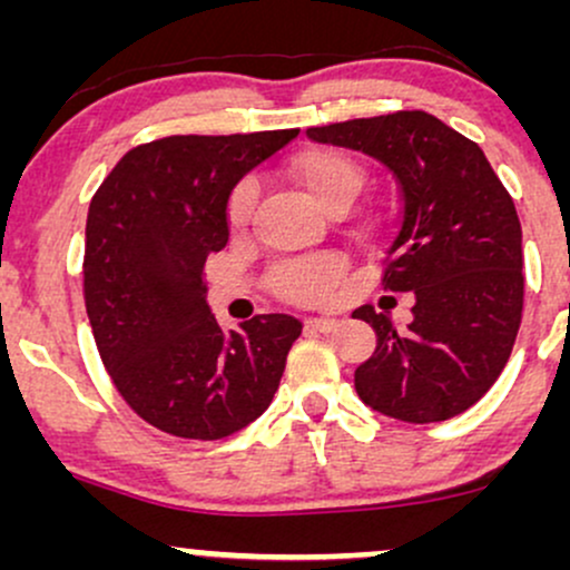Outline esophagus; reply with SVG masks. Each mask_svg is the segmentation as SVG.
<instances>
[{
    "instance_id": "obj_1",
    "label": "esophagus",
    "mask_w": 570,
    "mask_h": 570,
    "mask_svg": "<svg viewBox=\"0 0 570 570\" xmlns=\"http://www.w3.org/2000/svg\"><path fill=\"white\" fill-rule=\"evenodd\" d=\"M305 326L313 332H335L340 322L337 318H330V316H313V318H305Z\"/></svg>"
}]
</instances>
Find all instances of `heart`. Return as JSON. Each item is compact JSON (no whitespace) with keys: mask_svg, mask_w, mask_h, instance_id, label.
Returning a JSON list of instances; mask_svg holds the SVG:
<instances>
[{"mask_svg":"<svg viewBox=\"0 0 570 570\" xmlns=\"http://www.w3.org/2000/svg\"><path fill=\"white\" fill-rule=\"evenodd\" d=\"M292 176L299 187L305 189L313 206L322 208L324 214H343L351 206L358 189L364 185V171L356 160L337 149H307L292 160ZM257 189L252 181H240L233 189L230 203H227V222L233 230L246 227L252 217ZM340 271L332 259H311V263H294L281 267L273 278V286L281 297L299 299V303H313L324 299L326 294L337 286Z\"/></svg>","mask_w":570,"mask_h":570,"instance_id":"heart-1","label":"heart"}]
</instances>
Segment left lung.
Wrapping results in <instances>:
<instances>
[{
    "label": "left lung",
    "instance_id": "1",
    "mask_svg": "<svg viewBox=\"0 0 570 570\" xmlns=\"http://www.w3.org/2000/svg\"><path fill=\"white\" fill-rule=\"evenodd\" d=\"M396 176L402 212L383 286L412 292V322L353 311L377 348L353 385L367 407L404 423L448 421L488 394L522 318V230L514 203L474 141L426 112H394L307 128Z\"/></svg>",
    "mask_w": 570,
    "mask_h": 570
}]
</instances>
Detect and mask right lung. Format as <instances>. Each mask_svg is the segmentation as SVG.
Wrapping results in <instances>:
<instances>
[{
    "label": "right lung",
    "mask_w": 570,
    "mask_h": 570,
    "mask_svg": "<svg viewBox=\"0 0 570 570\" xmlns=\"http://www.w3.org/2000/svg\"><path fill=\"white\" fill-rule=\"evenodd\" d=\"M299 130L168 136L134 147L85 225V307L136 415L181 440H225L267 410L303 324L286 313L222 330L203 265L227 244L235 185Z\"/></svg>",
    "instance_id": "right-lung-1"
}]
</instances>
